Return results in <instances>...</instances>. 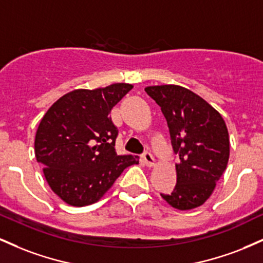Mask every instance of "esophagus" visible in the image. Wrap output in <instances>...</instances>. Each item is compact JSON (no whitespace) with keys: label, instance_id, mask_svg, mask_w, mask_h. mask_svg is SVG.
<instances>
[{"label":"esophagus","instance_id":"esophagus-1","mask_svg":"<svg viewBox=\"0 0 263 263\" xmlns=\"http://www.w3.org/2000/svg\"><path fill=\"white\" fill-rule=\"evenodd\" d=\"M142 159H143V162L146 163V165H148V167H152L156 163L155 157L151 153V151H144L143 155H142Z\"/></svg>","mask_w":263,"mask_h":263}]
</instances>
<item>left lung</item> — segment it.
Here are the masks:
<instances>
[{
	"label": "left lung",
	"mask_w": 263,
	"mask_h": 263,
	"mask_svg": "<svg viewBox=\"0 0 263 263\" xmlns=\"http://www.w3.org/2000/svg\"><path fill=\"white\" fill-rule=\"evenodd\" d=\"M146 92L161 107L177 163L173 192L162 194L179 210L200 206L213 193L226 170L230 141L224 119L204 99L185 87L161 85L146 87Z\"/></svg>",
	"instance_id": "8db88e82"
}]
</instances>
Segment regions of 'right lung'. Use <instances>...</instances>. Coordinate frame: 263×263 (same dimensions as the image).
Here are the masks:
<instances>
[{
    "instance_id": "obj_1",
    "label": "right lung",
    "mask_w": 263,
    "mask_h": 263,
    "mask_svg": "<svg viewBox=\"0 0 263 263\" xmlns=\"http://www.w3.org/2000/svg\"><path fill=\"white\" fill-rule=\"evenodd\" d=\"M129 84L74 90L54 102L34 141L37 162L48 184L73 206L98 201L138 157L117 156L119 128L110 111L132 89Z\"/></svg>"
}]
</instances>
